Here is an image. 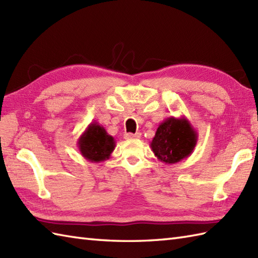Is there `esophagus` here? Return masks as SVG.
<instances>
[{"mask_svg":"<svg viewBox=\"0 0 258 258\" xmlns=\"http://www.w3.org/2000/svg\"><path fill=\"white\" fill-rule=\"evenodd\" d=\"M141 136H142L141 133H135V134H133V133H126L124 135V138L126 140H133V139H140Z\"/></svg>","mask_w":258,"mask_h":258,"instance_id":"1","label":"esophagus"}]
</instances>
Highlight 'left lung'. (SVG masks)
Wrapping results in <instances>:
<instances>
[{
  "mask_svg": "<svg viewBox=\"0 0 258 258\" xmlns=\"http://www.w3.org/2000/svg\"><path fill=\"white\" fill-rule=\"evenodd\" d=\"M197 139V132L187 118L172 116L158 125L150 146L161 162L175 164L193 153Z\"/></svg>",
  "mask_w": 258,
  "mask_h": 258,
  "instance_id": "left-lung-1",
  "label": "left lung"
}]
</instances>
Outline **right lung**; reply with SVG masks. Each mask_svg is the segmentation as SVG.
<instances>
[{
  "instance_id": "right-lung-1",
  "label": "right lung",
  "mask_w": 258,
  "mask_h": 258,
  "mask_svg": "<svg viewBox=\"0 0 258 258\" xmlns=\"http://www.w3.org/2000/svg\"><path fill=\"white\" fill-rule=\"evenodd\" d=\"M78 146L82 156L87 161L100 163L111 156L115 149V141L102 125L92 122L80 136Z\"/></svg>"
}]
</instances>
